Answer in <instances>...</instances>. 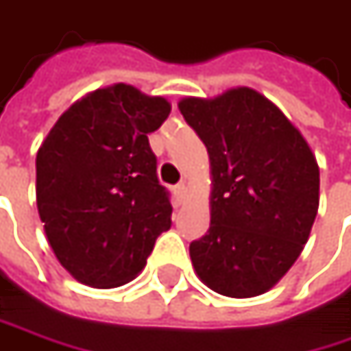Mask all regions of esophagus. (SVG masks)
<instances>
[{
  "instance_id": "1",
  "label": "esophagus",
  "mask_w": 351,
  "mask_h": 351,
  "mask_svg": "<svg viewBox=\"0 0 351 351\" xmlns=\"http://www.w3.org/2000/svg\"><path fill=\"white\" fill-rule=\"evenodd\" d=\"M186 193H189V189H186V184H184V182H180V184H176V186H175L176 201H184Z\"/></svg>"
}]
</instances>
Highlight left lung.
<instances>
[{"label": "left lung", "mask_w": 351, "mask_h": 351, "mask_svg": "<svg viewBox=\"0 0 351 351\" xmlns=\"http://www.w3.org/2000/svg\"><path fill=\"white\" fill-rule=\"evenodd\" d=\"M210 160V227L191 261L208 289L255 298L291 269L319 207V167L303 134L261 92L182 98Z\"/></svg>", "instance_id": "obj_1"}]
</instances>
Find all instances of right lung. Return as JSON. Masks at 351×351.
<instances>
[{
  "label": "right lung",
  "instance_id": "right-lung-1",
  "mask_svg": "<svg viewBox=\"0 0 351 351\" xmlns=\"http://www.w3.org/2000/svg\"><path fill=\"white\" fill-rule=\"evenodd\" d=\"M171 102L130 84L88 92L64 112L36 156V201L49 247L76 281L112 289L132 281L173 207L148 134Z\"/></svg>",
  "mask_w": 351,
  "mask_h": 351
}]
</instances>
